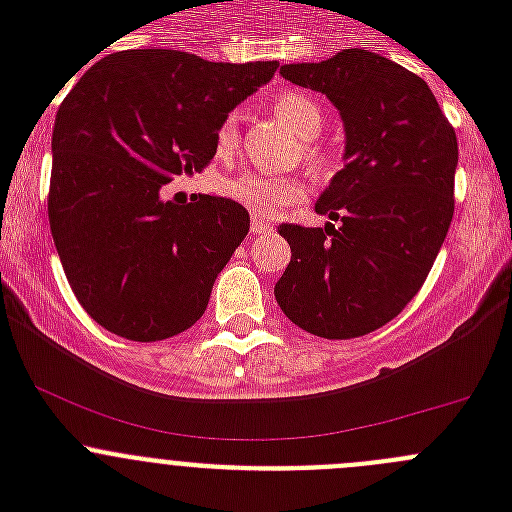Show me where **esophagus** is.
Wrapping results in <instances>:
<instances>
[{"mask_svg":"<svg viewBox=\"0 0 512 512\" xmlns=\"http://www.w3.org/2000/svg\"><path fill=\"white\" fill-rule=\"evenodd\" d=\"M271 230H274V225H271V223H264V220H259V217H253V220H251V233L253 235H266V233H271Z\"/></svg>","mask_w":512,"mask_h":512,"instance_id":"1","label":"esophagus"}]
</instances>
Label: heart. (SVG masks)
I'll return each instance as SVG.
<instances>
[{"label":"heart","mask_w":512,"mask_h":512,"mask_svg":"<svg viewBox=\"0 0 512 512\" xmlns=\"http://www.w3.org/2000/svg\"><path fill=\"white\" fill-rule=\"evenodd\" d=\"M274 115L287 125L292 133L305 138L302 143V158H305L307 169L315 176L328 174V158L320 151L315 143L307 138H315L323 128V110L312 97L302 92H282L274 99ZM217 153L228 156L233 153L235 143H238V128H235V115H228L220 128H217ZM225 197L246 207L251 215L259 217H274L284 210V207L295 205V202L305 200V184L297 176L284 174H261V171H243V174L233 176L223 184Z\"/></svg>","instance_id":"b5f03b06"}]
</instances>
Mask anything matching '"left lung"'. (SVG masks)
I'll list each match as a JSON object with an SVG mask.
<instances>
[{
  "label": "left lung",
  "mask_w": 512,
  "mask_h": 512,
  "mask_svg": "<svg viewBox=\"0 0 512 512\" xmlns=\"http://www.w3.org/2000/svg\"><path fill=\"white\" fill-rule=\"evenodd\" d=\"M279 74L336 104L346 164L315 205L333 223L279 225L292 259L274 297L312 336H366L418 295L449 233L456 133L428 84L379 53L346 48Z\"/></svg>",
  "instance_id": "obj_1"
}]
</instances>
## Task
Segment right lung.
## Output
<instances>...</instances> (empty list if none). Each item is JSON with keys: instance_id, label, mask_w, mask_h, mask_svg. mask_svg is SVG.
I'll use <instances>...</instances> for the list:
<instances>
[{"instance_id": "obj_1", "label": "right lung", "mask_w": 512, "mask_h": 512, "mask_svg": "<svg viewBox=\"0 0 512 512\" xmlns=\"http://www.w3.org/2000/svg\"><path fill=\"white\" fill-rule=\"evenodd\" d=\"M277 69L143 48L99 58L66 94L48 220L76 300L102 328L151 343L202 318L251 217L210 194L176 205L161 187L210 164L220 122Z\"/></svg>"}]
</instances>
